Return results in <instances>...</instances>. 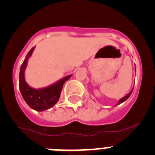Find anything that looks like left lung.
Wrapping results in <instances>:
<instances>
[{
  "mask_svg": "<svg viewBox=\"0 0 155 155\" xmlns=\"http://www.w3.org/2000/svg\"><path fill=\"white\" fill-rule=\"evenodd\" d=\"M135 71H136V68H135ZM133 90H134V88H133V89L131 90V91H130V92H129L128 94H127V95H126V96H124V98H120V99L119 100V102H118V104H117V105H120V104H121V103H123V102H125L126 100H127V98H129V97L130 96V94H132V92H133Z\"/></svg>",
  "mask_w": 155,
  "mask_h": 155,
  "instance_id": "left-lung-1",
  "label": "left lung"
}]
</instances>
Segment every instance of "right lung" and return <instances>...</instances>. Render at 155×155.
<instances>
[{"mask_svg":"<svg viewBox=\"0 0 155 155\" xmlns=\"http://www.w3.org/2000/svg\"><path fill=\"white\" fill-rule=\"evenodd\" d=\"M34 49L35 47L31 48L30 50L21 66L19 73V89L25 102L28 104L30 108L38 112H42L52 108L58 102L63 85L68 79L71 78L72 75H68L46 87L35 89L30 87L25 79V71L28 64V58L32 54Z\"/></svg>","mask_w":155,"mask_h":155,"instance_id":"right-lung-1","label":"right lung"}]
</instances>
